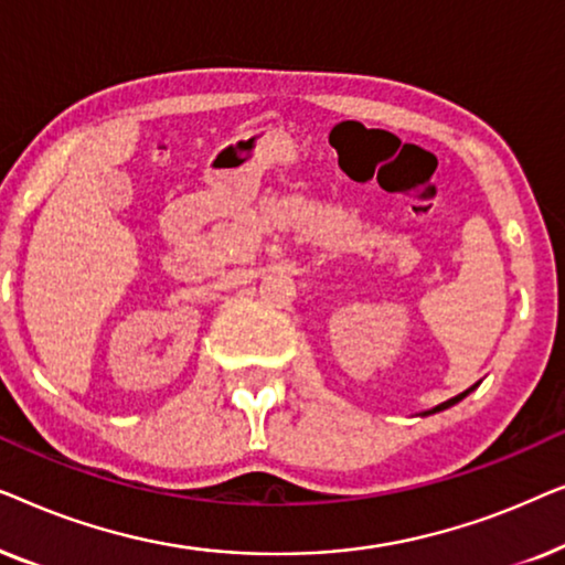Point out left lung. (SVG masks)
<instances>
[{"label":"left lung","instance_id":"left-lung-1","mask_svg":"<svg viewBox=\"0 0 565 565\" xmlns=\"http://www.w3.org/2000/svg\"><path fill=\"white\" fill-rule=\"evenodd\" d=\"M478 385H481V381H478L476 385H470V388H468V391H462V393H458V396H455V398H450V401H445V404H439V406H435V408H429V412H422V416H429V414L445 412V408H450V406H455V404H460V401H462V398H466V396H468V393H473V391L478 388Z\"/></svg>","mask_w":565,"mask_h":565}]
</instances>
